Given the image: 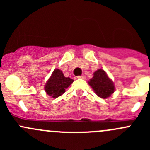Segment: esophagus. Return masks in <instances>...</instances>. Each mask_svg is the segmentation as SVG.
I'll use <instances>...</instances> for the list:
<instances>
[{
	"label": "esophagus",
	"mask_w": 150,
	"mask_h": 150,
	"mask_svg": "<svg viewBox=\"0 0 150 150\" xmlns=\"http://www.w3.org/2000/svg\"><path fill=\"white\" fill-rule=\"evenodd\" d=\"M78 78H79V79H86V76L85 75H81V76H78Z\"/></svg>",
	"instance_id": "esophagus-1"
}]
</instances>
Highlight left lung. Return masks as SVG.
<instances>
[{
  "instance_id": "8db88e82",
  "label": "left lung",
  "mask_w": 150,
  "mask_h": 150,
  "mask_svg": "<svg viewBox=\"0 0 150 150\" xmlns=\"http://www.w3.org/2000/svg\"><path fill=\"white\" fill-rule=\"evenodd\" d=\"M88 84L95 93L102 99L109 97L115 91L114 83L102 69H98L93 73V77L88 81Z\"/></svg>"
}]
</instances>
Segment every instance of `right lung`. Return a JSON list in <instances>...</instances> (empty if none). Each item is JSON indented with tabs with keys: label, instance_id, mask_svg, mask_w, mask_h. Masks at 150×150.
<instances>
[{
	"label": "right lung",
	"instance_id": "add662e5",
	"mask_svg": "<svg viewBox=\"0 0 150 150\" xmlns=\"http://www.w3.org/2000/svg\"><path fill=\"white\" fill-rule=\"evenodd\" d=\"M73 81L71 78L64 77L60 69H56L47 81L45 86V91L47 94L51 97L57 98L65 92V89L67 88Z\"/></svg>",
	"mask_w": 150,
	"mask_h": 150
}]
</instances>
